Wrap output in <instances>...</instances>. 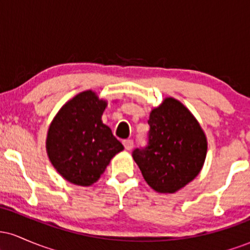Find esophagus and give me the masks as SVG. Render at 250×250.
Wrapping results in <instances>:
<instances>
[{"mask_svg":"<svg viewBox=\"0 0 250 250\" xmlns=\"http://www.w3.org/2000/svg\"><path fill=\"white\" fill-rule=\"evenodd\" d=\"M123 146H125V148L127 149V150H131L134 147V141L133 140H125V141H123Z\"/></svg>","mask_w":250,"mask_h":250,"instance_id":"1","label":"esophagus"}]
</instances>
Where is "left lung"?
Returning <instances> with one entry per match:
<instances>
[{
  "instance_id": "obj_1",
  "label": "left lung",
  "mask_w": 250,
  "mask_h": 250,
  "mask_svg": "<svg viewBox=\"0 0 250 250\" xmlns=\"http://www.w3.org/2000/svg\"><path fill=\"white\" fill-rule=\"evenodd\" d=\"M148 145L133 151L146 182L159 193H175L200 173L207 139L182 103L168 97L151 110Z\"/></svg>"
}]
</instances>
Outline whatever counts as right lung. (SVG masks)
Masks as SVG:
<instances>
[{
	"label": "right lung",
	"mask_w": 250,
	"mask_h": 250,
	"mask_svg": "<svg viewBox=\"0 0 250 250\" xmlns=\"http://www.w3.org/2000/svg\"><path fill=\"white\" fill-rule=\"evenodd\" d=\"M107 102L88 90L60 109L47 136L51 163L65 180L90 186L100 179L111 157L123 150L122 143L101 116Z\"/></svg>",
	"instance_id": "right-lung-1"
}]
</instances>
